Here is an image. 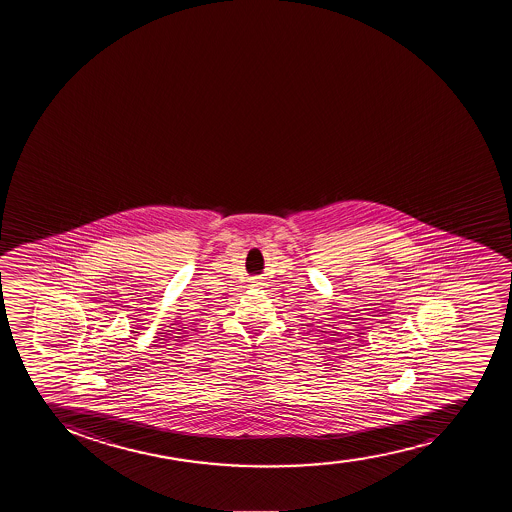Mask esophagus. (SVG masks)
<instances>
[{
	"label": "esophagus",
	"mask_w": 512,
	"mask_h": 512,
	"mask_svg": "<svg viewBox=\"0 0 512 512\" xmlns=\"http://www.w3.org/2000/svg\"><path fill=\"white\" fill-rule=\"evenodd\" d=\"M253 285H260V282H257V284H253Z\"/></svg>",
	"instance_id": "1"
}]
</instances>
